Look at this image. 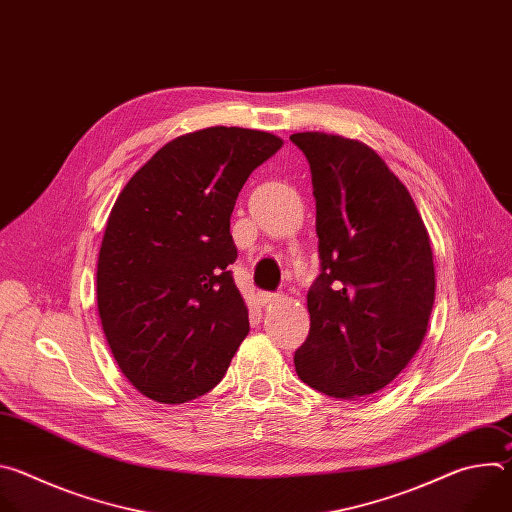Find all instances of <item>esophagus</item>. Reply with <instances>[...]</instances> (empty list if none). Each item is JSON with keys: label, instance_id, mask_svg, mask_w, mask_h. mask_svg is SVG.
Masks as SVG:
<instances>
[{"label": "esophagus", "instance_id": "34e87169", "mask_svg": "<svg viewBox=\"0 0 512 512\" xmlns=\"http://www.w3.org/2000/svg\"><path fill=\"white\" fill-rule=\"evenodd\" d=\"M257 298H259V302H261L263 306H267V304L275 302L279 296H277V294H271V291H259Z\"/></svg>", "mask_w": 512, "mask_h": 512}]
</instances>
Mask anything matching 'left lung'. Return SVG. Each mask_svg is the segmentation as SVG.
Masks as SVG:
<instances>
[{"instance_id":"obj_1","label":"left lung","mask_w":512,"mask_h":512,"mask_svg":"<svg viewBox=\"0 0 512 512\" xmlns=\"http://www.w3.org/2000/svg\"><path fill=\"white\" fill-rule=\"evenodd\" d=\"M289 139L310 164L320 253L296 373L336 399L373 395L407 367L427 332L429 235L411 194L369 145L318 131Z\"/></svg>"}]
</instances>
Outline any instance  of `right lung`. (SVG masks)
Returning a JSON list of instances; mask_svg holds the SVG:
<instances>
[{"instance_id": "right-lung-1", "label": "right lung", "mask_w": 512, "mask_h": 512, "mask_svg": "<svg viewBox=\"0 0 512 512\" xmlns=\"http://www.w3.org/2000/svg\"><path fill=\"white\" fill-rule=\"evenodd\" d=\"M283 141L206 127L166 143L125 184L97 265L103 332L123 375L158 403H186L225 377L249 332L229 265L231 214L249 174Z\"/></svg>"}]
</instances>
